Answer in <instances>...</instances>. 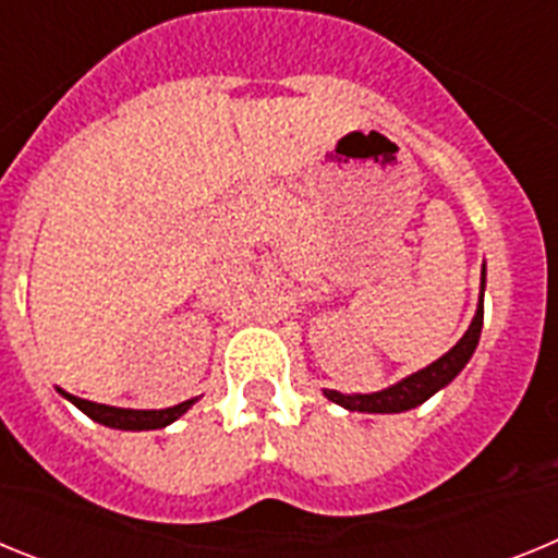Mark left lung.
<instances>
[{"label":"left lung","instance_id":"obj_1","mask_svg":"<svg viewBox=\"0 0 558 558\" xmlns=\"http://www.w3.org/2000/svg\"><path fill=\"white\" fill-rule=\"evenodd\" d=\"M483 288H486V265L481 270V304L475 310V318H472L470 329L463 332V338L458 340L456 347L447 354L430 363L422 372L411 374V377L399 379L397 386L383 388L377 393H340V391H324V397L332 399L335 405L347 408V411H360V413H402L411 411V408L422 405L436 391L452 383L458 377L470 357L475 354L477 340H481V327H483Z\"/></svg>","mask_w":558,"mask_h":558}]
</instances>
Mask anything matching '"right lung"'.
Returning <instances> with one entry per match:
<instances>
[{
	"label": "right lung",
	"mask_w": 558,
	"mask_h": 558,
	"mask_svg": "<svg viewBox=\"0 0 558 558\" xmlns=\"http://www.w3.org/2000/svg\"><path fill=\"white\" fill-rule=\"evenodd\" d=\"M61 397H66L72 405L81 408L88 418H95L100 425L106 427H117V430H159V427L172 425L175 418L184 416L192 405H195V399H186V402H179V405L165 408V411H131V408H111V405H100V402H88V399L72 397V393L61 391Z\"/></svg>",
	"instance_id": "obj_1"
}]
</instances>
